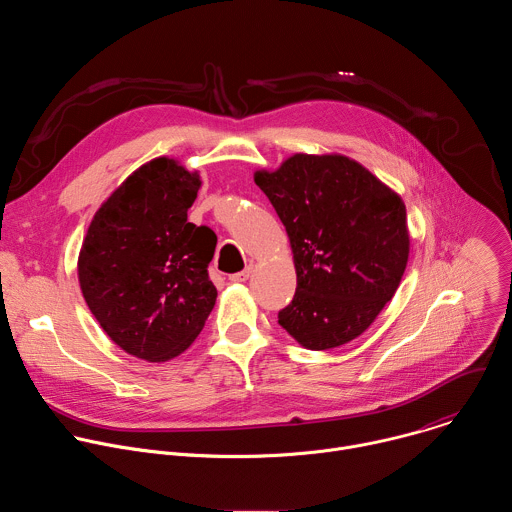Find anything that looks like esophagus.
I'll list each match as a JSON object with an SVG mask.
<instances>
[{"label": "esophagus", "instance_id": "esophagus-1", "mask_svg": "<svg viewBox=\"0 0 512 512\" xmlns=\"http://www.w3.org/2000/svg\"><path fill=\"white\" fill-rule=\"evenodd\" d=\"M251 273H253V265H249L247 269H243L241 273H235V275H231L229 279L233 281V283H243V281H247L249 277H251Z\"/></svg>", "mask_w": 512, "mask_h": 512}]
</instances>
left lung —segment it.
<instances>
[{
	"label": "left lung",
	"mask_w": 512,
	"mask_h": 512,
	"mask_svg": "<svg viewBox=\"0 0 512 512\" xmlns=\"http://www.w3.org/2000/svg\"><path fill=\"white\" fill-rule=\"evenodd\" d=\"M253 178L294 253L298 287L277 316L281 328L310 350L354 340L393 300L405 273L403 198L342 154H294Z\"/></svg>",
	"instance_id": "obj_1"
}]
</instances>
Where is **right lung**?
I'll list each match as a JSON object with an SVG mask.
<instances>
[{"instance_id": "right-lung-1", "label": "right lung", "mask_w": 512, "mask_h": 512, "mask_svg": "<svg viewBox=\"0 0 512 512\" xmlns=\"http://www.w3.org/2000/svg\"><path fill=\"white\" fill-rule=\"evenodd\" d=\"M200 184L198 170L176 158L145 162L99 206L83 239V298L105 334L135 358H176L214 308L206 267L216 235L188 223Z\"/></svg>"}]
</instances>
